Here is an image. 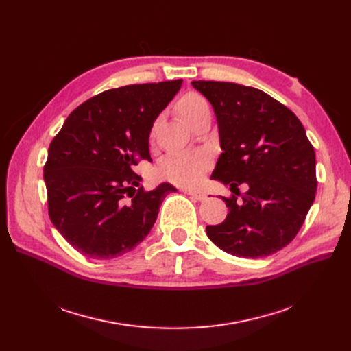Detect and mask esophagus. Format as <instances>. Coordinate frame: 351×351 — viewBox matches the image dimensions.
Returning a JSON list of instances; mask_svg holds the SVG:
<instances>
[{
	"mask_svg": "<svg viewBox=\"0 0 351 351\" xmlns=\"http://www.w3.org/2000/svg\"><path fill=\"white\" fill-rule=\"evenodd\" d=\"M189 196H192L196 200H205L206 199V193L200 192V191H185Z\"/></svg>",
	"mask_w": 351,
	"mask_h": 351,
	"instance_id": "1",
	"label": "esophagus"
}]
</instances>
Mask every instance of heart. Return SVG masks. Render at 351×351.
<instances>
[{"mask_svg": "<svg viewBox=\"0 0 351 351\" xmlns=\"http://www.w3.org/2000/svg\"><path fill=\"white\" fill-rule=\"evenodd\" d=\"M179 112L188 123L199 114L210 110L209 102L196 92H188L179 101ZM210 158L205 152H175L165 156L159 166L158 175L179 186H195L209 169Z\"/></svg>", "mask_w": 351, "mask_h": 351, "instance_id": "obj_1", "label": "heart"}]
</instances>
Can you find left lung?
<instances>
[{
  "mask_svg": "<svg viewBox=\"0 0 351 351\" xmlns=\"http://www.w3.org/2000/svg\"><path fill=\"white\" fill-rule=\"evenodd\" d=\"M213 106L220 154L212 179L243 200L222 197L229 209L220 225L206 226L210 241L239 257H266L287 246L315 202L316 155L289 108L266 92L233 82L193 81Z\"/></svg>",
  "mask_w": 351,
  "mask_h": 351,
  "instance_id": "left-lung-1",
  "label": "left lung"
}]
</instances>
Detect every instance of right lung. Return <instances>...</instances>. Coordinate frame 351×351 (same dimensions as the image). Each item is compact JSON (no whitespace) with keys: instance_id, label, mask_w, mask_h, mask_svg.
<instances>
[{"instance_id":"obj_1","label":"right lung","mask_w":351,"mask_h":351,"mask_svg":"<svg viewBox=\"0 0 351 351\" xmlns=\"http://www.w3.org/2000/svg\"><path fill=\"white\" fill-rule=\"evenodd\" d=\"M182 80L138 84L101 92L64 122L44 166L51 222L65 241L92 259L131 252L151 232L171 183L146 192L134 172L152 160L155 119Z\"/></svg>"}]
</instances>
